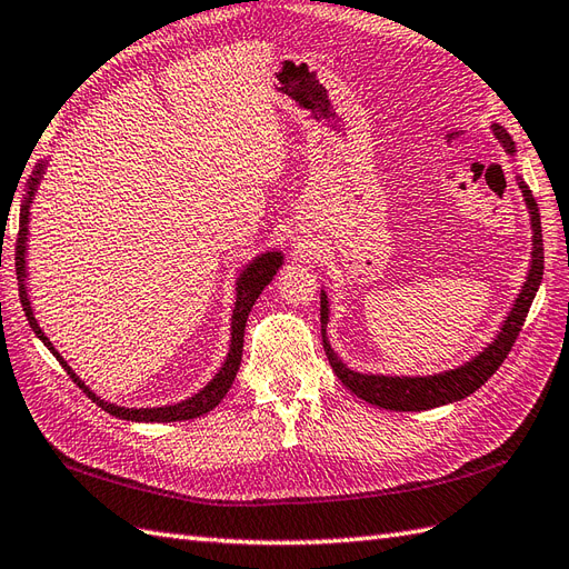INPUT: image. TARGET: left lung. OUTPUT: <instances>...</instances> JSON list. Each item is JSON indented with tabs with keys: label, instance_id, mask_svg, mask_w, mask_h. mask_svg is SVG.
Wrapping results in <instances>:
<instances>
[{
	"label": "left lung",
	"instance_id": "1",
	"mask_svg": "<svg viewBox=\"0 0 569 569\" xmlns=\"http://www.w3.org/2000/svg\"><path fill=\"white\" fill-rule=\"evenodd\" d=\"M495 134H498L500 143L505 146L507 153H515V141L509 139V134L500 124H492ZM519 187L523 192V199H527V207L531 213V228H533V252H531V269L527 276V283H523L521 293L515 302L512 312L505 319V325L500 329L495 341L486 348L483 353L476 356L471 362L466 366L449 370L442 375H432V377H382V375H360L348 370L343 362L337 358V353L331 351V346L327 341V322H329V308H327V296L322 293V341H325V353L329 358L331 370L337 372L339 380L343 382L346 389H351L356 397L362 401H368L372 406H380V409L387 411H428L435 409V406H445L451 401L466 399L473 391L486 385L490 377L498 370L507 353L512 351V346L519 337V331L527 322V315L531 302L536 298V290L541 286L543 279V232H541V213H538V203L531 194V189L519 180Z\"/></svg>",
	"mask_w": 569,
	"mask_h": 569
}]
</instances>
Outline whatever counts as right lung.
I'll list each match as a JSON object with an SVG mask.
<instances>
[{
	"label": "right lung",
	"instance_id": "right-lung-1",
	"mask_svg": "<svg viewBox=\"0 0 569 569\" xmlns=\"http://www.w3.org/2000/svg\"><path fill=\"white\" fill-rule=\"evenodd\" d=\"M42 178V163L38 166V170L33 172L31 178V184H28V189L31 192L26 194L23 203H21V213H19V238H17V276H19V298H21V308L26 312V319L28 325H31V329L36 331V337L46 343L52 356L60 360V366L67 370V375L74 380L86 395H89L100 409L108 411L110 416L114 418H124V420H137V423H172V420H189V418H199L203 413L213 411L218 403L223 401V397L228 395V389L232 385V380H236V375L240 370V360H242V339H244V325H247V315H250L252 305L257 302L261 290L267 288V283H271L273 273L279 271L281 267V252H267L257 257L250 267H247L240 276L238 281V298H236V310H232V339H230V353L223 362V368L218 370V375L213 377V380L203 387L199 395H194L192 399L187 401H180L174 406H163V409H122V406H114V403H108L103 399H98L93 391L86 387L79 377L74 375V370H71L64 358L54 351V346L50 343V339L42 333V329L38 327L36 317H33V310H31V300H28V293H26V236H28V207H31V199L36 194V184L40 182Z\"/></svg>",
	"mask_w": 569,
	"mask_h": 569
}]
</instances>
